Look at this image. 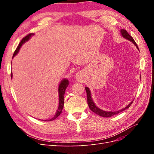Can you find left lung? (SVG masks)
<instances>
[{
  "mask_svg": "<svg viewBox=\"0 0 154 154\" xmlns=\"http://www.w3.org/2000/svg\"><path fill=\"white\" fill-rule=\"evenodd\" d=\"M121 34H122V36L123 37V38L127 39L128 40L132 42L136 46L137 48L138 49V47H137V44L136 43V42L134 41V38H132V37L130 36L128 33V32L126 31L125 29H121ZM85 90H86V92H87V103H88V106H89L90 109L93 112H94L95 114L99 115L100 116H102V117H105V118H109V117H111V116H112L114 115H116L119 112H122L126 109H127L128 108H129L130 106L132 105L133 101L131 102V103H130L128 104V105H127L126 107H125L124 109H121L119 110H118V111H116V112H108V111H104L103 110H101L100 109H99L98 107L96 106L95 103H94V101H92V99L91 97V91L89 90V88H88L87 87H85Z\"/></svg>",
  "mask_w": 154,
  "mask_h": 154,
  "instance_id": "8db88e82",
  "label": "left lung"
}]
</instances>
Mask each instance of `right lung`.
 Here are the masks:
<instances>
[{
  "instance_id": "right-lung-1",
  "label": "right lung",
  "mask_w": 154,
  "mask_h": 154,
  "mask_svg": "<svg viewBox=\"0 0 154 154\" xmlns=\"http://www.w3.org/2000/svg\"><path fill=\"white\" fill-rule=\"evenodd\" d=\"M33 35H34L33 33H29V34L27 35V36H26L24 38H22V40H21L19 45H18L17 48L15 51V52H14L13 55V58L15 57V55H17V54L18 53V51H19V49L21 48V46L22 45V44H24L26 42L28 41L30 39L31 36H32ZM12 77H13V74H12V72H11V78H12ZM68 85H69V80H67V79H63V80H62V82H60L59 87H58V94H59L58 108V110H57V112L55 113L54 117L53 118L49 119L48 121H53V120L55 119L57 117H58V116L60 115V114L62 113L63 107V105H64V94H65V92H66V89L67 88V87H68Z\"/></svg>"
}]
</instances>
